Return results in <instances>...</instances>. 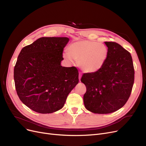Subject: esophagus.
Masks as SVG:
<instances>
[{
    "instance_id": "34e87169",
    "label": "esophagus",
    "mask_w": 146,
    "mask_h": 146,
    "mask_svg": "<svg viewBox=\"0 0 146 146\" xmlns=\"http://www.w3.org/2000/svg\"><path fill=\"white\" fill-rule=\"evenodd\" d=\"M81 77H82V74H80V73H79V80H80V79H81Z\"/></svg>"
}]
</instances>
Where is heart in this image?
<instances>
[{
    "instance_id": "obj_1",
    "label": "heart",
    "mask_w": 146,
    "mask_h": 146,
    "mask_svg": "<svg viewBox=\"0 0 146 146\" xmlns=\"http://www.w3.org/2000/svg\"><path fill=\"white\" fill-rule=\"evenodd\" d=\"M108 56L106 46L96 41L80 40L68 46L63 57L68 62L78 61L79 67L86 73H94L104 66Z\"/></svg>"
}]
</instances>
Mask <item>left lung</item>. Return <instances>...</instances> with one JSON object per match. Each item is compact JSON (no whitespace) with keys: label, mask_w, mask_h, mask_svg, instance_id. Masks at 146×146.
Here are the masks:
<instances>
[{"label":"left lung","mask_w":146,"mask_h":146,"mask_svg":"<svg viewBox=\"0 0 146 146\" xmlns=\"http://www.w3.org/2000/svg\"><path fill=\"white\" fill-rule=\"evenodd\" d=\"M108 56L104 66L94 73L83 74L86 87L83 96L85 108L95 113H110L122 108L131 95L134 82L132 57L119 44L105 42Z\"/></svg>","instance_id":"obj_1"}]
</instances>
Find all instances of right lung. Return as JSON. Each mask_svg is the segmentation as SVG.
I'll list each match as a JSON object with an SVG mask.
<instances>
[{
    "instance_id": "right-lung-1",
    "label": "right lung",
    "mask_w": 146,
    "mask_h": 146,
    "mask_svg": "<svg viewBox=\"0 0 146 146\" xmlns=\"http://www.w3.org/2000/svg\"><path fill=\"white\" fill-rule=\"evenodd\" d=\"M67 37H42L23 48L14 67V81L20 100L41 113L63 107L68 94L79 83L75 67L61 66Z\"/></svg>"
}]
</instances>
